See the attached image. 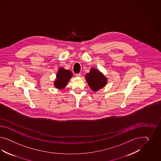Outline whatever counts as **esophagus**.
<instances>
[{
    "mask_svg": "<svg viewBox=\"0 0 161 161\" xmlns=\"http://www.w3.org/2000/svg\"><path fill=\"white\" fill-rule=\"evenodd\" d=\"M75 75H76V76L78 77H81V74L80 73L76 74Z\"/></svg>",
    "mask_w": 161,
    "mask_h": 161,
    "instance_id": "34e87169",
    "label": "esophagus"
}]
</instances>
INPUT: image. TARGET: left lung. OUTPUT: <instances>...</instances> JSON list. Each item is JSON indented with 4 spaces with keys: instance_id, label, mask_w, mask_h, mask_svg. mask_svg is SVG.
I'll return each instance as SVG.
<instances>
[{
    "instance_id": "left-lung-1",
    "label": "left lung",
    "mask_w": 161,
    "mask_h": 161,
    "mask_svg": "<svg viewBox=\"0 0 161 161\" xmlns=\"http://www.w3.org/2000/svg\"><path fill=\"white\" fill-rule=\"evenodd\" d=\"M86 79L89 87L94 92L104 87L107 81V78L103 73L94 68H92L90 72L86 75Z\"/></svg>"
}]
</instances>
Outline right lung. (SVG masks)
Returning <instances> with one entry per match:
<instances>
[{
    "mask_svg": "<svg viewBox=\"0 0 161 161\" xmlns=\"http://www.w3.org/2000/svg\"><path fill=\"white\" fill-rule=\"evenodd\" d=\"M56 76L57 78L54 83L55 87L58 89H63L67 86L69 79L72 77L73 73L68 69L61 67L59 68Z\"/></svg>",
    "mask_w": 161,
    "mask_h": 161,
    "instance_id": "obj_1",
    "label": "right lung"
}]
</instances>
